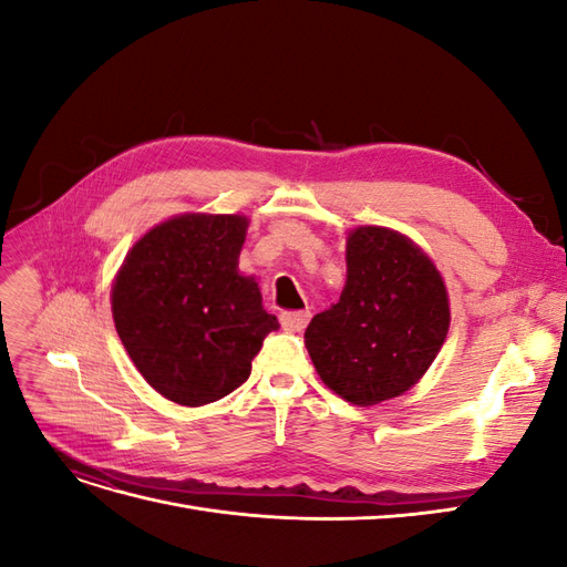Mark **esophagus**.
<instances>
[{"label":"esophagus","instance_id":"esophagus-1","mask_svg":"<svg viewBox=\"0 0 567 567\" xmlns=\"http://www.w3.org/2000/svg\"><path fill=\"white\" fill-rule=\"evenodd\" d=\"M310 310H300V312H281V326L288 333H300L305 331V326L310 323Z\"/></svg>","mask_w":567,"mask_h":567}]
</instances>
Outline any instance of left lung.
<instances>
[{
    "mask_svg": "<svg viewBox=\"0 0 567 567\" xmlns=\"http://www.w3.org/2000/svg\"><path fill=\"white\" fill-rule=\"evenodd\" d=\"M340 300L305 331L319 379L359 406L398 398L433 364L450 331L437 267L411 238L385 227L348 236Z\"/></svg>",
    "mask_w": 567,
    "mask_h": 567,
    "instance_id": "left-lung-1",
    "label": "left lung"
}]
</instances>
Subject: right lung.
Listing matches in <instances>:
<instances>
[{
	"mask_svg": "<svg viewBox=\"0 0 567 567\" xmlns=\"http://www.w3.org/2000/svg\"><path fill=\"white\" fill-rule=\"evenodd\" d=\"M248 231L241 215L188 213L153 227L120 267L115 331L169 402L203 406L248 381L252 357L279 329L255 279L238 274Z\"/></svg>",
	"mask_w": 567,
	"mask_h": 567,
	"instance_id": "add662e5",
	"label": "right lung"
}]
</instances>
